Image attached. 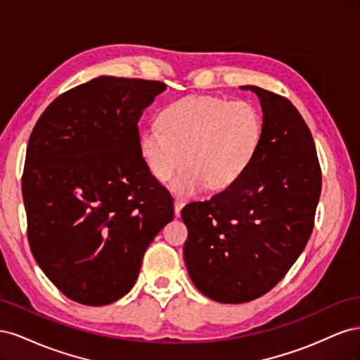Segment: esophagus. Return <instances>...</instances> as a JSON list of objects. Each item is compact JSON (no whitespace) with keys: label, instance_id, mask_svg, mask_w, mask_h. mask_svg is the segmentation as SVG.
<instances>
[{"label":"esophagus","instance_id":"obj_1","mask_svg":"<svg viewBox=\"0 0 360 360\" xmlns=\"http://www.w3.org/2000/svg\"><path fill=\"white\" fill-rule=\"evenodd\" d=\"M183 207H184V201H181V200H176V201H174V212H176V216H177V217L180 216Z\"/></svg>","mask_w":360,"mask_h":360}]
</instances>
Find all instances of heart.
<instances>
[{"label": "heart", "mask_w": 360, "mask_h": 360, "mask_svg": "<svg viewBox=\"0 0 360 360\" xmlns=\"http://www.w3.org/2000/svg\"><path fill=\"white\" fill-rule=\"evenodd\" d=\"M158 129L141 134L139 150L151 176L171 177L174 192L189 197L207 186L231 188L252 165L263 138V118L248 101L186 96L167 105Z\"/></svg>", "instance_id": "obj_1"}]
</instances>
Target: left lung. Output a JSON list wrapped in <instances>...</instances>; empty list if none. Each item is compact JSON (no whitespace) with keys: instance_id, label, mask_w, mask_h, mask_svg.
Returning <instances> with one entry per match:
<instances>
[{"instance_id":"obj_1","label":"left lung","mask_w":360,"mask_h":360,"mask_svg":"<svg viewBox=\"0 0 360 360\" xmlns=\"http://www.w3.org/2000/svg\"><path fill=\"white\" fill-rule=\"evenodd\" d=\"M242 89L263 108L258 155L231 188L181 210L189 276L221 303L258 299L287 275L309 240L321 193L317 150L296 106L259 86Z\"/></svg>"}]
</instances>
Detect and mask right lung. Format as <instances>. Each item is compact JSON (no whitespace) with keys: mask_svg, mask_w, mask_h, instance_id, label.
<instances>
[{"mask_svg":"<svg viewBox=\"0 0 360 360\" xmlns=\"http://www.w3.org/2000/svg\"><path fill=\"white\" fill-rule=\"evenodd\" d=\"M160 81L99 76L63 93L32 129L22 174L31 252L69 299L102 307L134 287L174 217L139 150L138 122Z\"/></svg>","mask_w":360,"mask_h":360,"instance_id":"add662e5","label":"right lung"}]
</instances>
